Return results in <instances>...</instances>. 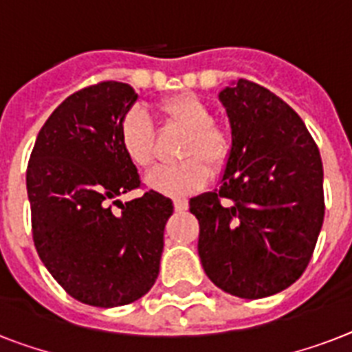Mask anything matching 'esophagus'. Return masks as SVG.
Masks as SVG:
<instances>
[{
  "instance_id": "obj_1",
  "label": "esophagus",
  "mask_w": 352,
  "mask_h": 352,
  "mask_svg": "<svg viewBox=\"0 0 352 352\" xmlns=\"http://www.w3.org/2000/svg\"><path fill=\"white\" fill-rule=\"evenodd\" d=\"M173 206H175L177 212H184V210H188V199H182V197L173 199Z\"/></svg>"
}]
</instances>
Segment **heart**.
Instances as JSON below:
<instances>
[{
	"mask_svg": "<svg viewBox=\"0 0 352 352\" xmlns=\"http://www.w3.org/2000/svg\"><path fill=\"white\" fill-rule=\"evenodd\" d=\"M155 109L164 124L186 131L181 149L184 160L175 166L155 168L146 177V184L155 192L171 197L197 192L206 186L210 170L219 173L228 164L234 146L230 133L214 122L208 104L193 93L166 96ZM118 142L131 164L140 170L153 164L155 126L144 111L131 109L126 113L118 127Z\"/></svg>",
	"mask_w": 352,
	"mask_h": 352,
	"instance_id": "heart-1",
	"label": "heart"
}]
</instances>
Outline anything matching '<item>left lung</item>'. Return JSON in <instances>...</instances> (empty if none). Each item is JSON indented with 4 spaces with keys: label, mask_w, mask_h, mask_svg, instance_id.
<instances>
[{
    "label": "left lung",
    "mask_w": 352,
    "mask_h": 352,
    "mask_svg": "<svg viewBox=\"0 0 352 352\" xmlns=\"http://www.w3.org/2000/svg\"><path fill=\"white\" fill-rule=\"evenodd\" d=\"M232 157L219 190L190 201L206 276L237 298L278 294L305 272L325 215L320 149L279 96L250 80L219 95Z\"/></svg>",
    "instance_id": "obj_1"
}]
</instances>
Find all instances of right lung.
Segmentation results:
<instances>
[{
	"label": "right lung",
	"instance_id": "1",
	"mask_svg": "<svg viewBox=\"0 0 352 352\" xmlns=\"http://www.w3.org/2000/svg\"><path fill=\"white\" fill-rule=\"evenodd\" d=\"M137 95L122 82H98L67 96L38 133L27 166L30 225L38 256L74 300L120 307L142 298L159 276L171 199L142 188L118 142ZM118 204L122 214L112 212Z\"/></svg>",
	"mask_w": 352,
	"mask_h": 352
}]
</instances>
